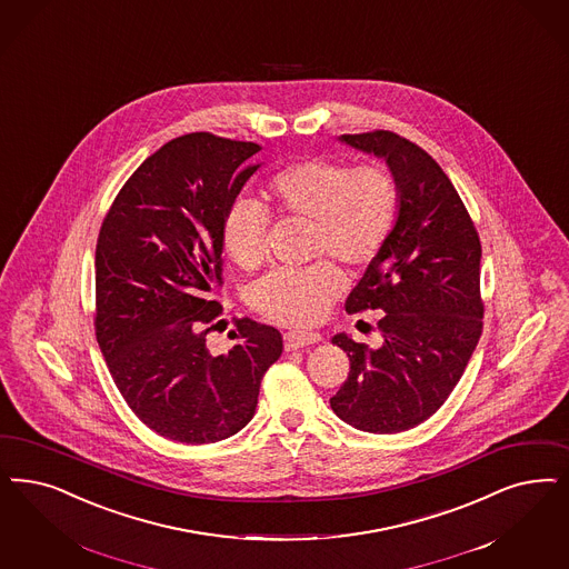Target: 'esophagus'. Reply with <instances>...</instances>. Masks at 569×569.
Instances as JSON below:
<instances>
[{"instance_id":"34e87169","label":"esophagus","mask_w":569,"mask_h":569,"mask_svg":"<svg viewBox=\"0 0 569 569\" xmlns=\"http://www.w3.org/2000/svg\"><path fill=\"white\" fill-rule=\"evenodd\" d=\"M321 336L317 332H286L283 333V345H286V351H296V349H302V347H309L319 342Z\"/></svg>"}]
</instances>
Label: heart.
<instances>
[{
  "mask_svg": "<svg viewBox=\"0 0 569 569\" xmlns=\"http://www.w3.org/2000/svg\"><path fill=\"white\" fill-rule=\"evenodd\" d=\"M399 212V184L385 163L351 166L307 157L264 180L262 203L236 199L222 220V246L239 269L262 264L271 216L313 220V256L330 254L347 267H368L382 252ZM345 290V274L319 260L305 269L277 267L250 288L252 309L281 326H311Z\"/></svg>",
  "mask_w": 569,
  "mask_h": 569,
  "instance_id": "b5f03b06",
  "label": "heart"
}]
</instances>
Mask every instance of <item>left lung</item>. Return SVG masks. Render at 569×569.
Masks as SVG:
<instances>
[{"instance_id": "obj_1", "label": "left lung", "mask_w": 569, "mask_h": 569, "mask_svg": "<svg viewBox=\"0 0 569 569\" xmlns=\"http://www.w3.org/2000/svg\"><path fill=\"white\" fill-rule=\"evenodd\" d=\"M342 140L387 159L399 184V216L345 305L347 313H385L382 347L333 336L351 372L330 406L359 431H408L446 403L479 342L481 241L450 178L425 149L391 130Z\"/></svg>"}]
</instances>
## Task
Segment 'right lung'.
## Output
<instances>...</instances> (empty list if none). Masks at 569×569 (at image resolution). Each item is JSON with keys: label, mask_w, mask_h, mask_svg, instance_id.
<instances>
[{"label": "right lung", "mask_w": 569, "mask_h": 569, "mask_svg": "<svg viewBox=\"0 0 569 569\" xmlns=\"http://www.w3.org/2000/svg\"><path fill=\"white\" fill-rule=\"evenodd\" d=\"M260 144L191 132L166 142L126 180L97 241L94 330L138 420L180 443H214L254 416L281 333L233 317L237 345L206 347L222 323V220L258 166Z\"/></svg>", "instance_id": "obj_1"}]
</instances>
